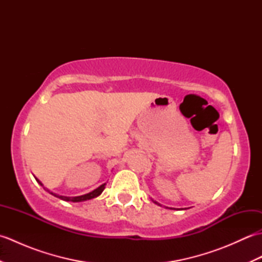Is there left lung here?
Instances as JSON below:
<instances>
[{"instance_id": "left-lung-1", "label": "left lung", "mask_w": 262, "mask_h": 262, "mask_svg": "<svg viewBox=\"0 0 262 262\" xmlns=\"http://www.w3.org/2000/svg\"><path fill=\"white\" fill-rule=\"evenodd\" d=\"M153 202H154V200H153ZM154 203H155V204H158V203H157V202H154ZM158 205H160V204H158Z\"/></svg>"}]
</instances>
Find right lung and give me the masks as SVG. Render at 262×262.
I'll list each match as a JSON object with an SVG mask.
<instances>
[{"mask_svg": "<svg viewBox=\"0 0 262 262\" xmlns=\"http://www.w3.org/2000/svg\"><path fill=\"white\" fill-rule=\"evenodd\" d=\"M36 180H37V182L39 183V185L40 186H42V183L39 181L37 178H36ZM105 186V183H103V185H101L100 187H98L97 189H94L93 191H91V192H89V193H85V194H82V196H77V197H65V196H59V194H56V193H54V192H51L49 190H47V191H49V193H52L53 196H55V197H57V198H59V199H62V200H65V202H73V203H79V202H85V200H90V199H92V198H96V197H98V196H100V194L102 193V191L104 190V187Z\"/></svg>", "mask_w": 262, "mask_h": 262, "instance_id": "1", "label": "right lung"}]
</instances>
